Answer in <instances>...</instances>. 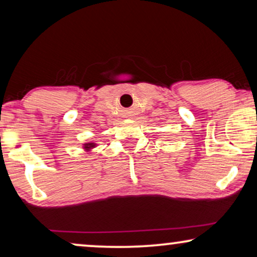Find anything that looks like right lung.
Segmentation results:
<instances>
[{
  "instance_id": "obj_1",
  "label": "right lung",
  "mask_w": 257,
  "mask_h": 257,
  "mask_svg": "<svg viewBox=\"0 0 257 257\" xmlns=\"http://www.w3.org/2000/svg\"><path fill=\"white\" fill-rule=\"evenodd\" d=\"M93 147H96V144H94V143H85V144H84L83 149L86 150V151H90L91 149H93Z\"/></svg>"
}]
</instances>
